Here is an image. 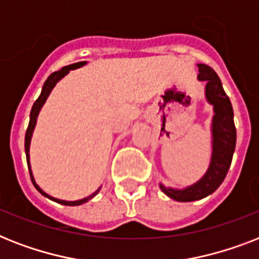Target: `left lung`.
I'll return each mask as SVG.
<instances>
[{"mask_svg": "<svg viewBox=\"0 0 259 259\" xmlns=\"http://www.w3.org/2000/svg\"><path fill=\"white\" fill-rule=\"evenodd\" d=\"M197 79L205 82V101L212 106L213 110L211 121V158L204 175L188 187L173 188L160 183L162 192L176 201L200 200L215 192L229 172L237 144L233 106L223 90L221 79L209 66L197 64Z\"/></svg>", "mask_w": 259, "mask_h": 259, "instance_id": "obj_1", "label": "left lung"}]
</instances>
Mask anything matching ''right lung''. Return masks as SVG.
<instances>
[{
    "label": "right lung",
    "mask_w": 259,
    "mask_h": 259,
    "mask_svg": "<svg viewBox=\"0 0 259 259\" xmlns=\"http://www.w3.org/2000/svg\"><path fill=\"white\" fill-rule=\"evenodd\" d=\"M87 62H79V63H74V64H70V66H66L63 67L62 70L56 71V72H54V74H51L48 78H47V80L44 82V86H42L41 89V94H40V97L36 99V102L33 103V106H32V110H30V115H29V125H28V129H26V133H25V154H26V162H28V169H29V173H30V180H32V183H33L34 188L37 189L38 192L41 193L42 196L48 197V199H51V200L56 201V203H59V204H64V205H80V204H84V203H87L89 200H91L95 195H97L99 191H101L102 187H99V188L95 191L94 193H91L90 196L87 197H83V199H80V200H74V201H68V200H62V199H56V197L51 196V195H48L47 192H44L40 187L37 185V183H36V180H34L33 177V173H32V169H30V156H29V148H30V140H32V136H33V130L34 127H36V123H37V117L38 114H40V110H41V107L44 106V103H46V101L48 99V97H50L51 91L54 90V87L58 84L60 80H62L64 76H66L70 71L72 70H76V68H80V67L86 66Z\"/></svg>",
    "instance_id": "obj_1"
}]
</instances>
